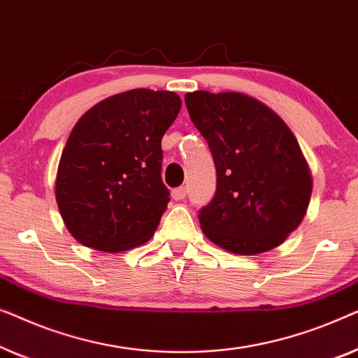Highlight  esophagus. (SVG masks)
Wrapping results in <instances>:
<instances>
[{
  "instance_id": "1",
  "label": "esophagus",
  "mask_w": 358,
  "mask_h": 358,
  "mask_svg": "<svg viewBox=\"0 0 358 358\" xmlns=\"http://www.w3.org/2000/svg\"><path fill=\"white\" fill-rule=\"evenodd\" d=\"M186 194H188V189H186L185 186H181V188H175V189L172 191V198H173L175 201L185 199Z\"/></svg>"
}]
</instances>
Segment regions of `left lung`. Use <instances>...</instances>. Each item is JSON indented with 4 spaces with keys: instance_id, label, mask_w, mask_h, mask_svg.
Returning a JSON list of instances; mask_svg holds the SVG:
<instances>
[{
    "instance_id": "obj_1",
    "label": "left lung",
    "mask_w": 358,
    "mask_h": 358,
    "mask_svg": "<svg viewBox=\"0 0 358 358\" xmlns=\"http://www.w3.org/2000/svg\"><path fill=\"white\" fill-rule=\"evenodd\" d=\"M185 103L217 172L214 198L198 215L204 235L246 256L284 243L303 220L313 188L294 133L268 105L240 92L196 90Z\"/></svg>"
}]
</instances>
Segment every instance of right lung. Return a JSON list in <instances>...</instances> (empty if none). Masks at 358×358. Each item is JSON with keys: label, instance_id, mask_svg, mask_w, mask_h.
<instances>
[{"label": "right lung", "instance_id": "add662e5", "mask_svg": "<svg viewBox=\"0 0 358 358\" xmlns=\"http://www.w3.org/2000/svg\"><path fill=\"white\" fill-rule=\"evenodd\" d=\"M180 108L175 92L133 89L79 118L55 183L59 214L79 243L118 253L154 235L170 201L162 138Z\"/></svg>", "mask_w": 358, "mask_h": 358}]
</instances>
